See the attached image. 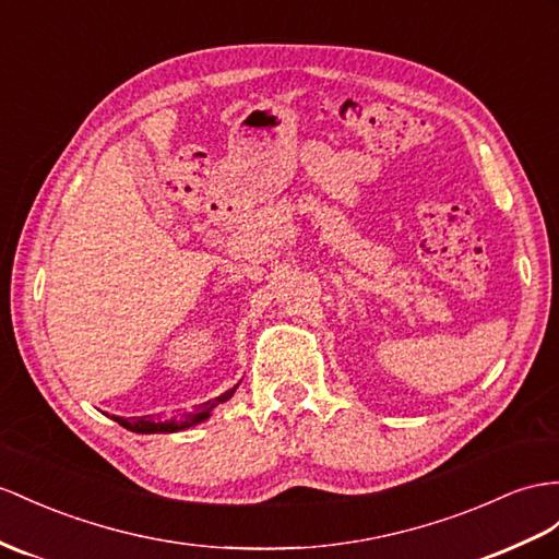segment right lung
<instances>
[{"label":"right lung","mask_w":559,"mask_h":559,"mask_svg":"<svg viewBox=\"0 0 559 559\" xmlns=\"http://www.w3.org/2000/svg\"><path fill=\"white\" fill-rule=\"evenodd\" d=\"M238 390V384L231 390H226L224 394L210 399V402L195 406L191 413H181V416H171L167 420H153L151 416H143V418H120V416H112V420L120 423L124 429H130V432L136 435H171V432H181V429H189L198 423H205L212 411L217 408L219 404L228 402V399L234 396V392Z\"/></svg>","instance_id":"right-lung-1"}]
</instances>
